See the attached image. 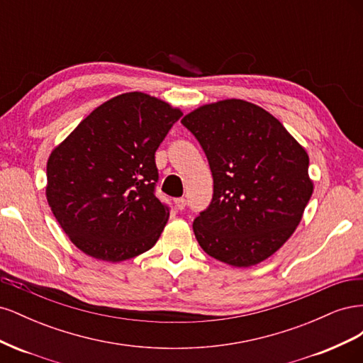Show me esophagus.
<instances>
[{
    "label": "esophagus",
    "instance_id": "1",
    "mask_svg": "<svg viewBox=\"0 0 363 363\" xmlns=\"http://www.w3.org/2000/svg\"><path fill=\"white\" fill-rule=\"evenodd\" d=\"M175 207H177L179 211H184L186 200H184V199H177V200H175Z\"/></svg>",
    "mask_w": 363,
    "mask_h": 363
}]
</instances>
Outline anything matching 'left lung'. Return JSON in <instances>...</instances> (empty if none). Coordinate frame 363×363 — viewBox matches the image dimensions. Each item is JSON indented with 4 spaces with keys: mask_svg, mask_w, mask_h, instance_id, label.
<instances>
[{
    "mask_svg": "<svg viewBox=\"0 0 363 363\" xmlns=\"http://www.w3.org/2000/svg\"><path fill=\"white\" fill-rule=\"evenodd\" d=\"M182 123L213 175L212 203L192 225L196 240L227 265H257L301 221L313 192L307 151L265 108L236 98L196 107Z\"/></svg>",
    "mask_w": 363,
    "mask_h": 363,
    "instance_id": "left-lung-1",
    "label": "left lung"
}]
</instances>
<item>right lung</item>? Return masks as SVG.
<instances>
[{
	"mask_svg": "<svg viewBox=\"0 0 363 363\" xmlns=\"http://www.w3.org/2000/svg\"><path fill=\"white\" fill-rule=\"evenodd\" d=\"M182 115L148 94H121L94 108L51 151L47 201L84 255L115 263L157 242L169 211L155 195V155Z\"/></svg>",
	"mask_w": 363,
	"mask_h": 363,
	"instance_id": "obj_1",
	"label": "right lung"
}]
</instances>
